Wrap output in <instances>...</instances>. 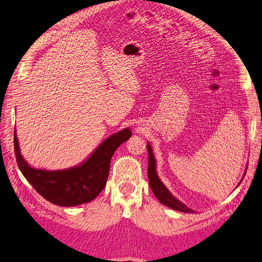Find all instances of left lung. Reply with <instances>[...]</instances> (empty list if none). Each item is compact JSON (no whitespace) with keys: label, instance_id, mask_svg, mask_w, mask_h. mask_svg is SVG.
Segmentation results:
<instances>
[{"label":"left lung","instance_id":"left-lung-1","mask_svg":"<svg viewBox=\"0 0 262 262\" xmlns=\"http://www.w3.org/2000/svg\"><path fill=\"white\" fill-rule=\"evenodd\" d=\"M147 153H148V168H147V177H148V184H150V187L152 192L155 193L157 199L165 206L171 208L173 210H177V211L181 212H186V213H193L194 210L189 209L186 207L185 204L182 203L179 200H177L172 194L168 191V188L165 186V184L159 178L156 169V159L153 156L152 147L150 143H147Z\"/></svg>","mask_w":262,"mask_h":262}]
</instances>
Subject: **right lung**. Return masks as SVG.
<instances>
[{
	"mask_svg": "<svg viewBox=\"0 0 262 262\" xmlns=\"http://www.w3.org/2000/svg\"><path fill=\"white\" fill-rule=\"evenodd\" d=\"M130 136L129 128H125L102 142L80 165L63 170H43L29 166L23 158L14 130L15 160L25 178L45 200L60 207H75L91 202L103 191L111 158Z\"/></svg>",
	"mask_w": 262,
	"mask_h": 262,
	"instance_id": "1",
	"label": "right lung"
}]
</instances>
